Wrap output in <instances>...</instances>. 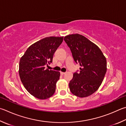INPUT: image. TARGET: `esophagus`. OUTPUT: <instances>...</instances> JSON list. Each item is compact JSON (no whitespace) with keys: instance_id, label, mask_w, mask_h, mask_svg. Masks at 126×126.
<instances>
[{"instance_id":"34e87169","label":"esophagus","mask_w":126,"mask_h":126,"mask_svg":"<svg viewBox=\"0 0 126 126\" xmlns=\"http://www.w3.org/2000/svg\"><path fill=\"white\" fill-rule=\"evenodd\" d=\"M65 74V72H61V75H64Z\"/></svg>"}]
</instances>
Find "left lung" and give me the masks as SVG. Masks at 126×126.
<instances>
[{
  "instance_id": "8db88e82",
  "label": "left lung",
  "mask_w": 126,
  "mask_h": 126,
  "mask_svg": "<svg viewBox=\"0 0 126 126\" xmlns=\"http://www.w3.org/2000/svg\"><path fill=\"white\" fill-rule=\"evenodd\" d=\"M64 40L75 62L81 67L80 72L74 73L69 82L70 90L78 97H88L97 91L104 80L107 70L106 57L97 45L80 34L67 35Z\"/></svg>"
}]
</instances>
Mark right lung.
Instances as JSON below:
<instances>
[{
	"mask_svg": "<svg viewBox=\"0 0 126 126\" xmlns=\"http://www.w3.org/2000/svg\"><path fill=\"white\" fill-rule=\"evenodd\" d=\"M63 40L61 37H45L31 45L19 62V76L26 90L37 99L51 97L56 91L60 72L45 69Z\"/></svg>",
	"mask_w": 126,
	"mask_h": 126,
	"instance_id": "obj_1",
	"label": "right lung"
}]
</instances>
